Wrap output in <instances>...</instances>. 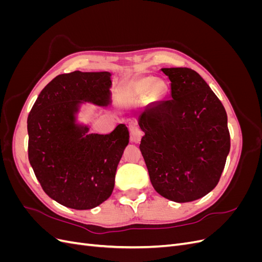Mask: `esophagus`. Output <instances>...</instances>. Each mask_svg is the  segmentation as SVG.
I'll list each match as a JSON object with an SVG mask.
<instances>
[{"label": "esophagus", "mask_w": 262, "mask_h": 262, "mask_svg": "<svg viewBox=\"0 0 262 262\" xmlns=\"http://www.w3.org/2000/svg\"><path fill=\"white\" fill-rule=\"evenodd\" d=\"M129 130H130V139L134 143H139L141 141L142 136H143V133L140 130V128L138 126L137 123L131 122L129 123Z\"/></svg>", "instance_id": "esophagus-1"}]
</instances>
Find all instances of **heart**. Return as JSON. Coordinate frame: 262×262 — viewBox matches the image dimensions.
<instances>
[{
  "label": "heart",
  "mask_w": 262,
  "mask_h": 262,
  "mask_svg": "<svg viewBox=\"0 0 262 262\" xmlns=\"http://www.w3.org/2000/svg\"><path fill=\"white\" fill-rule=\"evenodd\" d=\"M167 86L161 78H154L153 76H142L134 80L128 87L120 93L122 100L131 101L143 97L147 93L149 98L152 100H157L162 98Z\"/></svg>",
  "instance_id": "obj_1"
}]
</instances>
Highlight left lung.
Returning a JSON list of instances; mask_svg holds the SVG:
<instances>
[{
	"label": "left lung",
	"mask_w": 262,
	"mask_h": 262,
	"mask_svg": "<svg viewBox=\"0 0 262 262\" xmlns=\"http://www.w3.org/2000/svg\"><path fill=\"white\" fill-rule=\"evenodd\" d=\"M170 98L139 117L140 149L154 189L166 199L191 202L216 187L231 148L224 106L188 68H164Z\"/></svg>",
	"instance_id": "1"
}]
</instances>
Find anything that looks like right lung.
<instances>
[{"label":"right lung","mask_w":262,"mask_h":262,"mask_svg":"<svg viewBox=\"0 0 262 262\" xmlns=\"http://www.w3.org/2000/svg\"><path fill=\"white\" fill-rule=\"evenodd\" d=\"M112 73L60 74L39 94L27 119L28 158L43 191L67 208L90 210L112 195L129 130L89 133L77 122L85 102L112 104Z\"/></svg>","instance_id":"add662e5"}]
</instances>
